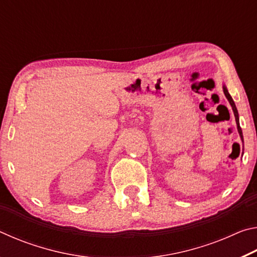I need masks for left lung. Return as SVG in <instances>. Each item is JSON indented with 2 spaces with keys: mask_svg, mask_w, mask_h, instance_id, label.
<instances>
[{
  "mask_svg": "<svg viewBox=\"0 0 257 257\" xmlns=\"http://www.w3.org/2000/svg\"><path fill=\"white\" fill-rule=\"evenodd\" d=\"M223 93L225 95V97L228 98V101L230 103V105L232 107V111H233V114H234V118H236V123H237V129H238V133H239V136L241 138V142H243V138H242V132H241V128H240V124H239V114H238V111H237V107H236V104H234L233 99L231 97V95L229 94L227 87L225 85H223Z\"/></svg>",
  "mask_w": 257,
  "mask_h": 257,
  "instance_id": "8db88e82",
  "label": "left lung"
}]
</instances>
